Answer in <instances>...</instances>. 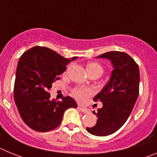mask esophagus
Segmentation results:
<instances>
[{
    "instance_id": "esophagus-1",
    "label": "esophagus",
    "mask_w": 157,
    "mask_h": 157,
    "mask_svg": "<svg viewBox=\"0 0 157 157\" xmlns=\"http://www.w3.org/2000/svg\"><path fill=\"white\" fill-rule=\"evenodd\" d=\"M78 109L80 110V112L84 113H89L88 109H85V108H82V107H78Z\"/></svg>"
}]
</instances>
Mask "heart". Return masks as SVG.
Instances as JSON below:
<instances>
[{
    "mask_svg": "<svg viewBox=\"0 0 157 157\" xmlns=\"http://www.w3.org/2000/svg\"><path fill=\"white\" fill-rule=\"evenodd\" d=\"M88 71H99L102 73L103 68L102 66L98 63H89L87 66ZM73 95L75 97L76 99L79 101H84L88 97L94 94V90L90 87H77L73 90Z\"/></svg>",
    "mask_w": 157,
    "mask_h": 157,
    "instance_id": "1",
    "label": "heart"
}]
</instances>
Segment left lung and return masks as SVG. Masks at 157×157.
I'll return each mask as SVG.
<instances>
[{"label":"left lung","mask_w":157,"mask_h":157,"mask_svg":"<svg viewBox=\"0 0 157 157\" xmlns=\"http://www.w3.org/2000/svg\"><path fill=\"white\" fill-rule=\"evenodd\" d=\"M109 59L113 70L108 84L94 98L101 101L97 123L87 131L96 136H106L120 129L128 119L139 93L140 73L138 65L129 55L122 52H108L98 56Z\"/></svg>","instance_id":"8db88e82"}]
</instances>
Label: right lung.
<instances>
[{
    "instance_id": "obj_1",
    "label": "right lung",
    "mask_w": 157,
    "mask_h": 157,
    "mask_svg": "<svg viewBox=\"0 0 157 157\" xmlns=\"http://www.w3.org/2000/svg\"><path fill=\"white\" fill-rule=\"evenodd\" d=\"M66 59L46 47L35 46L21 56L16 69L14 98L21 118L31 129L47 132L59 126L67 109L77 108L76 101L63 97L61 101L50 100L52 83L75 60Z\"/></svg>"
}]
</instances>
